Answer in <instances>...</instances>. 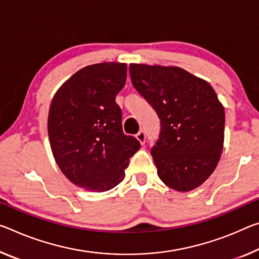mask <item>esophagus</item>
Masks as SVG:
<instances>
[{"label": "esophagus", "instance_id": "esophagus-1", "mask_svg": "<svg viewBox=\"0 0 259 259\" xmlns=\"http://www.w3.org/2000/svg\"><path fill=\"white\" fill-rule=\"evenodd\" d=\"M136 138L139 141L141 144H145V141H146V135L143 130L139 131V133L136 135Z\"/></svg>", "mask_w": 259, "mask_h": 259}]
</instances>
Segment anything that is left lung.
I'll list each match as a JSON object with an SVG mask.
<instances>
[{
  "mask_svg": "<svg viewBox=\"0 0 259 259\" xmlns=\"http://www.w3.org/2000/svg\"><path fill=\"white\" fill-rule=\"evenodd\" d=\"M136 91L160 120L151 149L160 180L190 191L215 169L224 145L225 110L212 86L178 67L130 64Z\"/></svg>",
  "mask_w": 259,
  "mask_h": 259,
  "instance_id": "left-lung-1",
  "label": "left lung"
}]
</instances>
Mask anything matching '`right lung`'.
Masks as SVG:
<instances>
[{
  "label": "right lung",
  "instance_id": "1",
  "mask_svg": "<svg viewBox=\"0 0 259 259\" xmlns=\"http://www.w3.org/2000/svg\"><path fill=\"white\" fill-rule=\"evenodd\" d=\"M126 80V64L104 62L77 71L53 98L48 136L57 165L76 186L107 191L124 178L141 143L122 129L115 98Z\"/></svg>",
  "mask_w": 259,
  "mask_h": 259
}]
</instances>
